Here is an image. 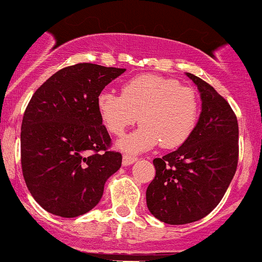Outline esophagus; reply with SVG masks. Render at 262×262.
<instances>
[{"instance_id":"34e87169","label":"esophagus","mask_w":262,"mask_h":262,"mask_svg":"<svg viewBox=\"0 0 262 262\" xmlns=\"http://www.w3.org/2000/svg\"><path fill=\"white\" fill-rule=\"evenodd\" d=\"M137 160L136 157H132V155H128V154H125L122 158V163L123 165H130L132 163H135Z\"/></svg>"}]
</instances>
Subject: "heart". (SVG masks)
<instances>
[{
	"instance_id": "obj_1",
	"label": "heart",
	"mask_w": 262,
	"mask_h": 262,
	"mask_svg": "<svg viewBox=\"0 0 262 262\" xmlns=\"http://www.w3.org/2000/svg\"><path fill=\"white\" fill-rule=\"evenodd\" d=\"M97 108L107 130L122 136L139 118V130L120 141L131 152L151 149L160 142L164 149L182 145L195 130L199 99L195 90L180 81L159 75L145 74L127 80L121 95L102 92Z\"/></svg>"
}]
</instances>
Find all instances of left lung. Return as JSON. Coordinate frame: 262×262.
Masks as SVG:
<instances>
[{
  "mask_svg": "<svg viewBox=\"0 0 262 262\" xmlns=\"http://www.w3.org/2000/svg\"><path fill=\"white\" fill-rule=\"evenodd\" d=\"M203 111L191 136L174 151L155 158L146 204L157 219L187 224L208 215L224 196L238 164V122L229 103L192 74Z\"/></svg>",
  "mask_w": 262,
  "mask_h": 262,
  "instance_id": "left-lung-1",
  "label": "left lung"
}]
</instances>
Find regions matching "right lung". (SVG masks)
Returning <instances> with one entry per match:
<instances>
[{"label": "right lung", "mask_w": 262, "mask_h": 262, "mask_svg": "<svg viewBox=\"0 0 262 262\" xmlns=\"http://www.w3.org/2000/svg\"><path fill=\"white\" fill-rule=\"evenodd\" d=\"M126 69L76 63L33 94L21 123V168L34 200L48 213L75 218L100 201L122 163L113 151L97 98Z\"/></svg>", "instance_id": "obj_1"}]
</instances>
